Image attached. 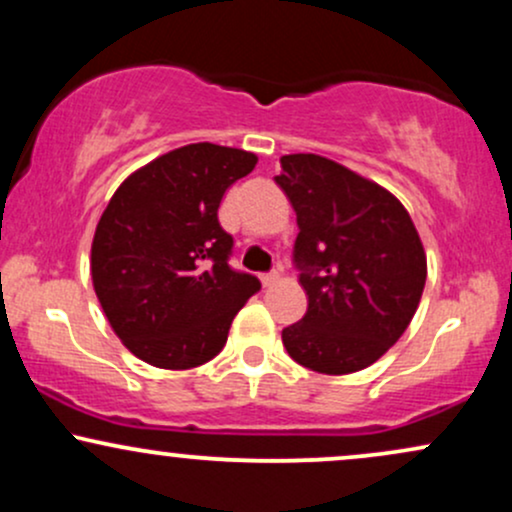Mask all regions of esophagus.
Here are the masks:
<instances>
[{
  "label": "esophagus",
  "instance_id": "obj_1",
  "mask_svg": "<svg viewBox=\"0 0 512 512\" xmlns=\"http://www.w3.org/2000/svg\"><path fill=\"white\" fill-rule=\"evenodd\" d=\"M260 281H262V286H274L276 281H279V274H276V272L262 274V276H260Z\"/></svg>",
  "mask_w": 512,
  "mask_h": 512
}]
</instances>
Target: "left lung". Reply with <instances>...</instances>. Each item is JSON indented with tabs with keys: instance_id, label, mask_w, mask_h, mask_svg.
<instances>
[{
	"instance_id": "1",
	"label": "left lung",
	"mask_w": 512,
	"mask_h": 512,
	"mask_svg": "<svg viewBox=\"0 0 512 512\" xmlns=\"http://www.w3.org/2000/svg\"><path fill=\"white\" fill-rule=\"evenodd\" d=\"M276 185L298 219L293 257L308 313L284 327L296 363L325 375L368 368L402 337L426 286V250L404 204L317 154L281 156Z\"/></svg>"
}]
</instances>
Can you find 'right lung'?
<instances>
[{
  "label": "right lung",
  "mask_w": 512,
  "mask_h": 512,
  "mask_svg": "<svg viewBox=\"0 0 512 512\" xmlns=\"http://www.w3.org/2000/svg\"><path fill=\"white\" fill-rule=\"evenodd\" d=\"M252 151L209 142L154 158L122 180L91 243L93 291L120 342L144 363L187 370L223 349L260 291L228 267L219 204L255 168Z\"/></svg>",
  "instance_id": "obj_1"
}]
</instances>
